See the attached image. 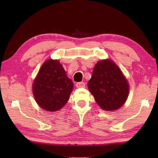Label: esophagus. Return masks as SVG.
I'll return each mask as SVG.
<instances>
[{
  "instance_id": "esophagus-1",
  "label": "esophagus",
  "mask_w": 158,
  "mask_h": 158,
  "mask_svg": "<svg viewBox=\"0 0 158 158\" xmlns=\"http://www.w3.org/2000/svg\"><path fill=\"white\" fill-rule=\"evenodd\" d=\"M77 88H85V83L84 82H78L76 83Z\"/></svg>"
}]
</instances>
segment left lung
Wrapping results in <instances>:
<instances>
[{"instance_id": "obj_1", "label": "left lung", "mask_w": 158, "mask_h": 158, "mask_svg": "<svg viewBox=\"0 0 158 158\" xmlns=\"http://www.w3.org/2000/svg\"><path fill=\"white\" fill-rule=\"evenodd\" d=\"M88 87L97 104L109 111L120 108L125 103L129 92L125 77L110 60H101L96 64Z\"/></svg>"}]
</instances>
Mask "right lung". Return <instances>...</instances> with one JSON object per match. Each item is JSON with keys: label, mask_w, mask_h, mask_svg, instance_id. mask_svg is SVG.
Returning a JSON list of instances; mask_svg holds the SVG:
<instances>
[{"label": "right lung", "mask_w": 158, "mask_h": 158, "mask_svg": "<svg viewBox=\"0 0 158 158\" xmlns=\"http://www.w3.org/2000/svg\"><path fill=\"white\" fill-rule=\"evenodd\" d=\"M73 89V83L58 60L49 59L40 69L32 85L38 105L46 110L56 111L66 105Z\"/></svg>", "instance_id": "add662e5"}]
</instances>
